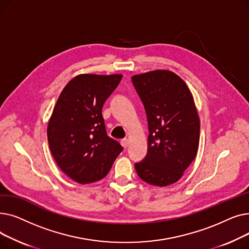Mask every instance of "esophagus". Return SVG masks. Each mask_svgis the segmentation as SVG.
<instances>
[{"instance_id":"34e87169","label":"esophagus","mask_w":249,"mask_h":249,"mask_svg":"<svg viewBox=\"0 0 249 249\" xmlns=\"http://www.w3.org/2000/svg\"><path fill=\"white\" fill-rule=\"evenodd\" d=\"M121 145H122L124 148H127L128 145H129V140H128V139H122V140H121Z\"/></svg>"}]
</instances>
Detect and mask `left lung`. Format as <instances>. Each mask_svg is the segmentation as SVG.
<instances>
[{
	"label": "left lung",
	"instance_id": "left-lung-1",
	"mask_svg": "<svg viewBox=\"0 0 249 249\" xmlns=\"http://www.w3.org/2000/svg\"><path fill=\"white\" fill-rule=\"evenodd\" d=\"M132 83L146 111L149 135L145 159L135 163L152 186L178 181L197 155L200 119L187 84L171 71L135 74Z\"/></svg>",
	"mask_w": 249,
	"mask_h": 249
}]
</instances>
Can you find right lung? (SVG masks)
Segmentation results:
<instances>
[{"label":"right lung","instance_id":"obj_1","mask_svg":"<svg viewBox=\"0 0 249 249\" xmlns=\"http://www.w3.org/2000/svg\"><path fill=\"white\" fill-rule=\"evenodd\" d=\"M122 74L74 76L60 93L47 126L48 144L61 171L80 184L107 176L120 143L106 132L102 109Z\"/></svg>","mask_w":249,"mask_h":249}]
</instances>
